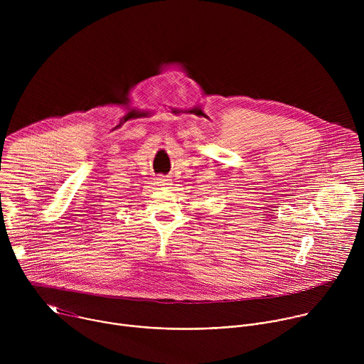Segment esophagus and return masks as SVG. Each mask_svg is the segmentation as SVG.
<instances>
[{"mask_svg":"<svg viewBox=\"0 0 364 364\" xmlns=\"http://www.w3.org/2000/svg\"><path fill=\"white\" fill-rule=\"evenodd\" d=\"M157 184H159V186H163V187H167V186H170L171 183H170V180L166 178V177H159V178H157Z\"/></svg>","mask_w":364,"mask_h":364,"instance_id":"1","label":"esophagus"}]
</instances>
